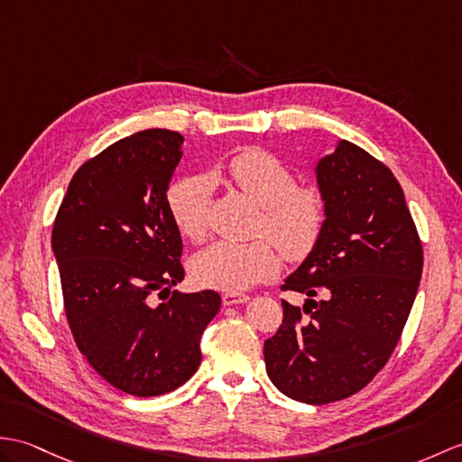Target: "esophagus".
<instances>
[{
    "label": "esophagus",
    "instance_id": "34e87169",
    "mask_svg": "<svg viewBox=\"0 0 462 462\" xmlns=\"http://www.w3.org/2000/svg\"><path fill=\"white\" fill-rule=\"evenodd\" d=\"M248 295L245 293H224L222 295V303L226 305V307H230V305H242V303H245L248 301Z\"/></svg>",
    "mask_w": 462,
    "mask_h": 462
}]
</instances>
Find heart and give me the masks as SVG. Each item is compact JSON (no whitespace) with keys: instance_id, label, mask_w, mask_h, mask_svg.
<instances>
[{"instance_id":"b5f03b06","label":"heart","mask_w":462,"mask_h":462,"mask_svg":"<svg viewBox=\"0 0 462 462\" xmlns=\"http://www.w3.org/2000/svg\"><path fill=\"white\" fill-rule=\"evenodd\" d=\"M232 185L263 208L260 234L275 240L289 260H303L315 248L325 228V199L315 187H297L293 171L263 149H244L224 169L207 177H182L167 192V210L177 230L192 242L205 238L208 228L210 182ZM272 240H220L192 260V275L202 285L222 291H244L270 280L282 265Z\"/></svg>"}]
</instances>
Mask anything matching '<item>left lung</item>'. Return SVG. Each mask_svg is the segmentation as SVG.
<instances>
[{"label":"left lung","mask_w":462,"mask_h":462,"mask_svg":"<svg viewBox=\"0 0 462 462\" xmlns=\"http://www.w3.org/2000/svg\"><path fill=\"white\" fill-rule=\"evenodd\" d=\"M315 175L325 228L282 287L307 299L303 309L282 301L283 323L263 358L277 390L320 405L360 392L385 366L415 301L423 250L398 179L362 147L340 139Z\"/></svg>","instance_id":"obj_1"}]
</instances>
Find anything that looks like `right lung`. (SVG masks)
Here are the masks:
<instances>
[{"mask_svg":"<svg viewBox=\"0 0 462 462\" xmlns=\"http://www.w3.org/2000/svg\"><path fill=\"white\" fill-rule=\"evenodd\" d=\"M182 142L179 132L145 130L106 147L74 173L52 226L79 350L139 398L173 392L197 372L200 337L220 309L210 289L173 291L185 270L167 190Z\"/></svg>","mask_w":462,"mask_h":462,"instance_id":"obj_1","label":"right lung"}]
</instances>
